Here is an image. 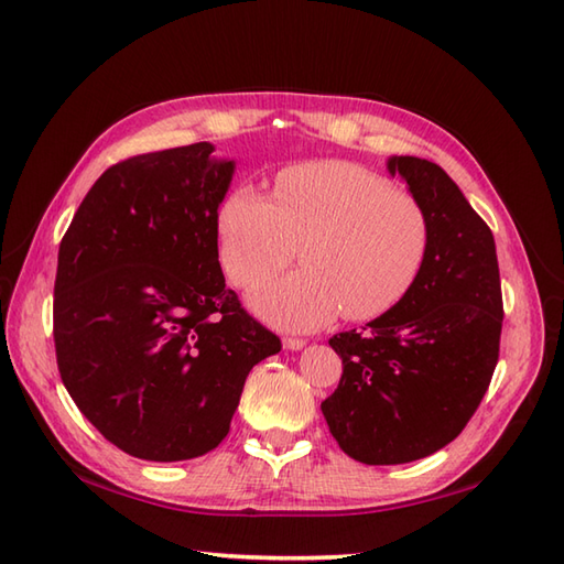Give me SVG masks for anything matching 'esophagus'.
Returning a JSON list of instances; mask_svg holds the SVG:
<instances>
[{
	"mask_svg": "<svg viewBox=\"0 0 564 564\" xmlns=\"http://www.w3.org/2000/svg\"><path fill=\"white\" fill-rule=\"evenodd\" d=\"M283 348H285V350H303V348H305V341H303V338L288 336V338H283Z\"/></svg>",
	"mask_w": 564,
	"mask_h": 564,
	"instance_id": "1",
	"label": "esophagus"
}]
</instances>
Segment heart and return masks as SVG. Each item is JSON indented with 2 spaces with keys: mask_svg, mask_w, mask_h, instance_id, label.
Listing matches in <instances>:
<instances>
[{
  "mask_svg": "<svg viewBox=\"0 0 564 564\" xmlns=\"http://www.w3.org/2000/svg\"><path fill=\"white\" fill-rule=\"evenodd\" d=\"M220 261L240 288H257L300 269L250 297L261 319L312 332L344 312L372 319L394 307L421 273L430 223L413 194L348 161H312L281 170L273 199L235 187L218 212Z\"/></svg>",
  "mask_w": 564,
  "mask_h": 564,
  "instance_id": "b5f03b06",
  "label": "heart"
}]
</instances>
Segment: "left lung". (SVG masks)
Masks as SVG:
<instances>
[{"label":"left lung","mask_w":564,"mask_h":564,"mask_svg":"<svg viewBox=\"0 0 564 564\" xmlns=\"http://www.w3.org/2000/svg\"><path fill=\"white\" fill-rule=\"evenodd\" d=\"M430 223L425 264L399 303L329 346L344 360L322 401L334 440L368 466L409 464L459 435L500 356L502 288L495 238L437 163L391 155Z\"/></svg>","instance_id":"8db88e82"}]
</instances>
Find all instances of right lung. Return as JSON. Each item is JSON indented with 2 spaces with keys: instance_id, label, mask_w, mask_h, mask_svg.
I'll return each instance as SVG.
<instances>
[{
  "instance_id": "1",
  "label": "right lung",
  "mask_w": 564,
  "mask_h": 564,
  "mask_svg": "<svg viewBox=\"0 0 564 564\" xmlns=\"http://www.w3.org/2000/svg\"><path fill=\"white\" fill-rule=\"evenodd\" d=\"M214 151L199 141L108 167L59 245L62 382L100 435L137 459L216 449L247 375L281 350L223 279L218 206L235 161Z\"/></svg>"
}]
</instances>
